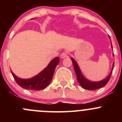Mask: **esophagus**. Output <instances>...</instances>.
Here are the masks:
<instances>
[{
	"instance_id": "esophagus-1",
	"label": "esophagus",
	"mask_w": 122,
	"mask_h": 122,
	"mask_svg": "<svg viewBox=\"0 0 122 122\" xmlns=\"http://www.w3.org/2000/svg\"><path fill=\"white\" fill-rule=\"evenodd\" d=\"M60 56H61V58H64L67 57V56H68V54H67V52H64L60 55Z\"/></svg>"
}]
</instances>
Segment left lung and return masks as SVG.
<instances>
[{"label": "left lung", "mask_w": 122, "mask_h": 122, "mask_svg": "<svg viewBox=\"0 0 122 122\" xmlns=\"http://www.w3.org/2000/svg\"><path fill=\"white\" fill-rule=\"evenodd\" d=\"M109 38H110V36H109ZM111 45L112 48H113L112 44H111ZM71 60H72V64H73L74 66V68L75 72H76V75H77V81H78L79 84L81 85V86L83 88L86 90H97L98 89V88H102V87H104V86H105L107 84L109 80H110V77H111L112 74L113 70L114 68V62L113 63V68L111 72H110V74L106 78H105V79L103 80L100 81L93 82L88 80H87L86 78H85L84 77H83V76L82 75L81 72L80 70L79 67H78V64H77L76 61H75L72 58H71Z\"/></svg>", "instance_id": "8db88e82"}]
</instances>
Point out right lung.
<instances>
[{
  "label": "right lung",
  "instance_id": "add662e5",
  "mask_svg": "<svg viewBox=\"0 0 122 122\" xmlns=\"http://www.w3.org/2000/svg\"><path fill=\"white\" fill-rule=\"evenodd\" d=\"M59 62V58H55L42 72L33 78L29 79H22L19 78L16 76L12 71L11 73L17 84L22 88L29 90H41L46 88L52 80L55 67Z\"/></svg>",
  "mask_w": 122,
  "mask_h": 122
}]
</instances>
